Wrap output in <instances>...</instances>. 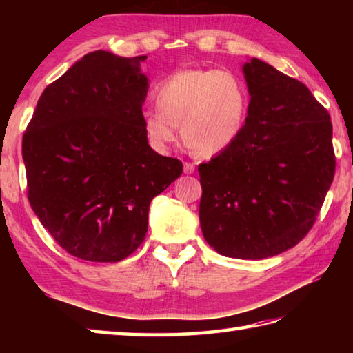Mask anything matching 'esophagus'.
Instances as JSON below:
<instances>
[{
	"label": "esophagus",
	"mask_w": 353,
	"mask_h": 353,
	"mask_svg": "<svg viewBox=\"0 0 353 353\" xmlns=\"http://www.w3.org/2000/svg\"><path fill=\"white\" fill-rule=\"evenodd\" d=\"M183 172H185V174H193V172H194V165L185 162L183 163Z\"/></svg>",
	"instance_id": "1"
}]
</instances>
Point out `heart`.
Segmentation results:
<instances>
[{
  "label": "heart",
  "mask_w": 353,
  "mask_h": 353,
  "mask_svg": "<svg viewBox=\"0 0 353 353\" xmlns=\"http://www.w3.org/2000/svg\"><path fill=\"white\" fill-rule=\"evenodd\" d=\"M157 110L141 115L143 132L157 152H166L182 135L191 148L213 155L240 137L248 113V93L227 70H179L155 88Z\"/></svg>",
  "instance_id": "heart-1"
}]
</instances>
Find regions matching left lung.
Instances as JSON below:
<instances>
[{"label":"left lung","mask_w":353,"mask_h":353,"mask_svg":"<svg viewBox=\"0 0 353 353\" xmlns=\"http://www.w3.org/2000/svg\"><path fill=\"white\" fill-rule=\"evenodd\" d=\"M249 92L240 137L199 165L201 229L218 254L263 260L314 224L334 176L332 121L312 92L272 65H243Z\"/></svg>","instance_id":"left-lung-1"}]
</instances>
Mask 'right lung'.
Masks as SVG:
<instances>
[{
	"mask_svg": "<svg viewBox=\"0 0 353 353\" xmlns=\"http://www.w3.org/2000/svg\"><path fill=\"white\" fill-rule=\"evenodd\" d=\"M146 56L93 51L48 85L23 135L28 198L61 246L117 263L145 241L149 205L182 174L143 132Z\"/></svg>",
	"mask_w": 353,
	"mask_h": 353,
	"instance_id": "right-lung-1",
	"label": "right lung"
}]
</instances>
